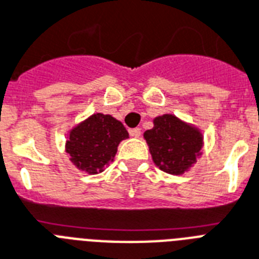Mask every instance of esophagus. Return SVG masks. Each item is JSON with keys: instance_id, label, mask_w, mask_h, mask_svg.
I'll return each mask as SVG.
<instances>
[{"instance_id": "1", "label": "esophagus", "mask_w": 259, "mask_h": 259, "mask_svg": "<svg viewBox=\"0 0 259 259\" xmlns=\"http://www.w3.org/2000/svg\"><path fill=\"white\" fill-rule=\"evenodd\" d=\"M130 135L134 136V138H139L140 135H142V130L140 128H132V130H130Z\"/></svg>"}]
</instances>
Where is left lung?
Returning a JSON list of instances; mask_svg holds the SVG:
<instances>
[{"label":"left lung","mask_w":259,"mask_h":259,"mask_svg":"<svg viewBox=\"0 0 259 259\" xmlns=\"http://www.w3.org/2000/svg\"><path fill=\"white\" fill-rule=\"evenodd\" d=\"M152 160L159 168L171 175L188 171L202 152V132L175 115L165 113L154 119V128L144 132Z\"/></svg>","instance_id":"8db88e82"}]
</instances>
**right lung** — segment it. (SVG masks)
<instances>
[{"instance_id":"right-lung-1","label":"right lung","mask_w":259,"mask_h":259,"mask_svg":"<svg viewBox=\"0 0 259 259\" xmlns=\"http://www.w3.org/2000/svg\"><path fill=\"white\" fill-rule=\"evenodd\" d=\"M127 138L128 132L121 121L111 115L94 113L72 128L65 151L78 169L95 175L113 162L119 143Z\"/></svg>"}]
</instances>
